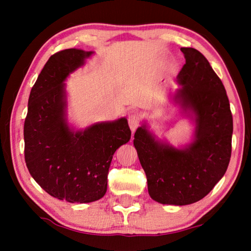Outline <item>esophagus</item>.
<instances>
[{
    "label": "esophagus",
    "instance_id": "esophagus-1",
    "mask_svg": "<svg viewBox=\"0 0 251 251\" xmlns=\"http://www.w3.org/2000/svg\"><path fill=\"white\" fill-rule=\"evenodd\" d=\"M139 122H141V115L137 112H131L128 115V124L133 133L139 126Z\"/></svg>",
    "mask_w": 251,
    "mask_h": 251
}]
</instances>
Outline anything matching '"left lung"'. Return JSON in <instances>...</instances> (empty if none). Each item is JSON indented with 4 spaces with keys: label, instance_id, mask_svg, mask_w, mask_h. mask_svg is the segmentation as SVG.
<instances>
[{
    "label": "left lung",
    "instance_id": "1",
    "mask_svg": "<svg viewBox=\"0 0 251 251\" xmlns=\"http://www.w3.org/2000/svg\"><path fill=\"white\" fill-rule=\"evenodd\" d=\"M186 64L177 75L174 100L195 122L194 141L176 148L138 127L134 146L147 177L150 196L164 205L184 206L211 192L227 171L231 156L232 115L224 84L207 58L181 48Z\"/></svg>",
    "mask_w": 251,
    "mask_h": 251
}]
</instances>
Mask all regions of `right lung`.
Wrapping results in <instances>:
<instances>
[{
  "instance_id": "right-lung-1",
  "label": "right lung",
  "mask_w": 251,
  "mask_h": 251,
  "mask_svg": "<svg viewBox=\"0 0 251 251\" xmlns=\"http://www.w3.org/2000/svg\"><path fill=\"white\" fill-rule=\"evenodd\" d=\"M92 54L69 49L52 55L32 87L24 122L29 174L50 196L69 202H92L104 196L114 152L131 134L124 117L83 130L67 124L64 82Z\"/></svg>"
}]
</instances>
